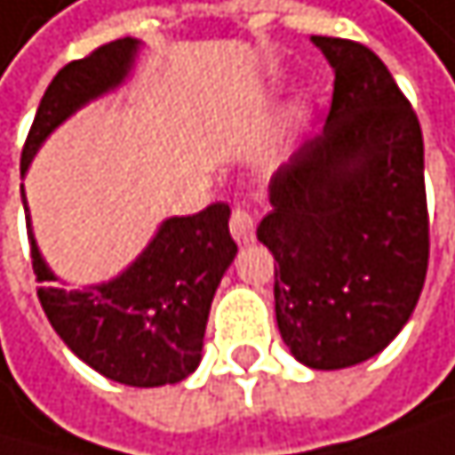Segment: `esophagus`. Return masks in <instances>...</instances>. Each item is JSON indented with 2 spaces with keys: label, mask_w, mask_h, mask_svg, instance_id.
I'll return each instance as SVG.
<instances>
[{
  "label": "esophagus",
  "mask_w": 455,
  "mask_h": 455,
  "mask_svg": "<svg viewBox=\"0 0 455 455\" xmlns=\"http://www.w3.org/2000/svg\"><path fill=\"white\" fill-rule=\"evenodd\" d=\"M230 233L238 243H249L255 238V217L249 209H233L230 214Z\"/></svg>",
  "instance_id": "esophagus-1"
}]
</instances>
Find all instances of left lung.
I'll use <instances>...</instances> for the list:
<instances>
[{
  "label": "left lung",
  "mask_w": 455,
  "mask_h": 455,
  "mask_svg": "<svg viewBox=\"0 0 455 455\" xmlns=\"http://www.w3.org/2000/svg\"><path fill=\"white\" fill-rule=\"evenodd\" d=\"M333 67L320 135L271 179L258 225L276 260V325L312 369L355 366L410 320L428 268L423 135L382 59L355 40L312 37Z\"/></svg>",
  "instance_id": "1"
}]
</instances>
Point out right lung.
<instances>
[{"instance_id": "right-lung-1", "label": "right lung", "mask_w": 455, "mask_h": 455, "mask_svg": "<svg viewBox=\"0 0 455 455\" xmlns=\"http://www.w3.org/2000/svg\"><path fill=\"white\" fill-rule=\"evenodd\" d=\"M135 51L138 40L122 37L61 67L40 100L20 151V173H27L40 143L70 113L124 81ZM228 220V203H212L192 217L165 220L146 252L122 276L86 290L51 284L53 274L29 230L32 271L43 282L37 299L45 317L61 342L108 379L135 388L181 382L200 363L217 284L238 252Z\"/></svg>"}]
</instances>
